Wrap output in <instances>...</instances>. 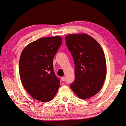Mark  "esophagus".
Wrapping results in <instances>:
<instances>
[{
    "label": "esophagus",
    "mask_w": 126,
    "mask_h": 126,
    "mask_svg": "<svg viewBox=\"0 0 126 126\" xmlns=\"http://www.w3.org/2000/svg\"><path fill=\"white\" fill-rule=\"evenodd\" d=\"M61 80H62L63 81H64L65 80V77H61Z\"/></svg>",
    "instance_id": "1"
}]
</instances>
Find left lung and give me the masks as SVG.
<instances>
[{
    "label": "left lung",
    "mask_w": 126,
    "mask_h": 126,
    "mask_svg": "<svg viewBox=\"0 0 126 126\" xmlns=\"http://www.w3.org/2000/svg\"><path fill=\"white\" fill-rule=\"evenodd\" d=\"M65 40L75 66V80L70 87L79 98L89 99L101 90L106 78L104 52L94 38L85 33L67 35Z\"/></svg>",
    "instance_id": "1"
}]
</instances>
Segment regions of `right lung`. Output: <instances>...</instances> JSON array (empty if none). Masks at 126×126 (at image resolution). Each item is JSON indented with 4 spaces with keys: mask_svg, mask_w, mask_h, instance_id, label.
<instances>
[{
    "mask_svg": "<svg viewBox=\"0 0 126 126\" xmlns=\"http://www.w3.org/2000/svg\"><path fill=\"white\" fill-rule=\"evenodd\" d=\"M56 36L28 44L20 54L19 70L23 86L33 98L46 102L55 97L60 81L53 71V58L62 43Z\"/></svg>",
    "mask_w": 126,
    "mask_h": 126,
    "instance_id": "1",
    "label": "right lung"
}]
</instances>
